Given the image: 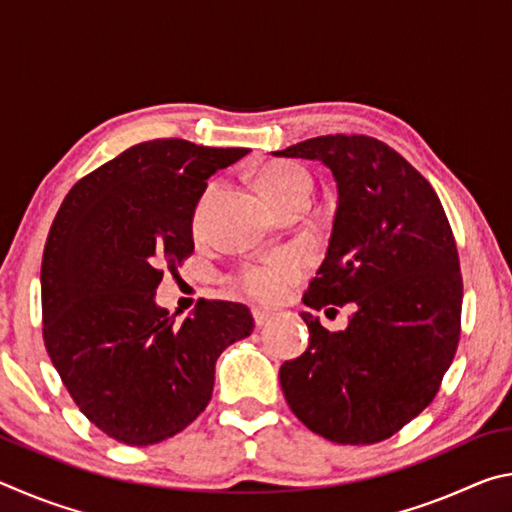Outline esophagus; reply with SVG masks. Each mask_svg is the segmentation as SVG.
Wrapping results in <instances>:
<instances>
[{"mask_svg":"<svg viewBox=\"0 0 512 512\" xmlns=\"http://www.w3.org/2000/svg\"><path fill=\"white\" fill-rule=\"evenodd\" d=\"M253 318H255V325L262 327V325L268 323V320L273 318V311L262 309V307H253Z\"/></svg>","mask_w":512,"mask_h":512,"instance_id":"34e87169","label":"esophagus"}]
</instances>
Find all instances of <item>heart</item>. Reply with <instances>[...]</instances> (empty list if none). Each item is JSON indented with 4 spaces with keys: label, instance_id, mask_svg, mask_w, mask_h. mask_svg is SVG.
<instances>
[{
    "label": "heart",
    "instance_id": "1",
    "mask_svg": "<svg viewBox=\"0 0 512 512\" xmlns=\"http://www.w3.org/2000/svg\"><path fill=\"white\" fill-rule=\"evenodd\" d=\"M257 187L262 196L268 201V205H275L284 201V198L293 196H311V176L298 167V164L289 162H277L268 164V167L259 173ZM302 273L300 257L280 253L273 257H266L262 262L250 264L241 268L239 275L235 277V287L246 293L248 298L259 302H275L277 298L284 296V291L289 289Z\"/></svg>",
    "mask_w": 512,
    "mask_h": 512
}]
</instances>
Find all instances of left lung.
<instances>
[{
  "mask_svg": "<svg viewBox=\"0 0 512 512\" xmlns=\"http://www.w3.org/2000/svg\"><path fill=\"white\" fill-rule=\"evenodd\" d=\"M273 155L320 160L339 192L325 259L302 302L354 305L341 332L302 311L309 348L282 363V393L318 436L379 443L427 409L452 366L463 305L452 228L433 187L375 137H311Z\"/></svg>",
  "mask_w": 512,
  "mask_h": 512,
  "instance_id": "1",
  "label": "left lung"
}]
</instances>
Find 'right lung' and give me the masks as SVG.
Returning a JSON list of instances; mask_svg holds the SVG:
<instances>
[{"label":"right lung","instance_id":"right-lung-1","mask_svg":"<svg viewBox=\"0 0 512 512\" xmlns=\"http://www.w3.org/2000/svg\"><path fill=\"white\" fill-rule=\"evenodd\" d=\"M248 149L135 144L79 180L42 255V336L85 418L124 445L162 443L205 411L219 354L253 332L246 305L201 300L183 323L155 302L194 253L205 180Z\"/></svg>","mask_w":512,"mask_h":512}]
</instances>
